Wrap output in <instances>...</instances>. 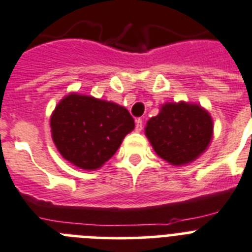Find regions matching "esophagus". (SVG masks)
I'll use <instances>...</instances> for the list:
<instances>
[{"label":"esophagus","mask_w":252,"mask_h":252,"mask_svg":"<svg viewBox=\"0 0 252 252\" xmlns=\"http://www.w3.org/2000/svg\"><path fill=\"white\" fill-rule=\"evenodd\" d=\"M144 128V123L142 119H136V132H141Z\"/></svg>","instance_id":"obj_1"}]
</instances>
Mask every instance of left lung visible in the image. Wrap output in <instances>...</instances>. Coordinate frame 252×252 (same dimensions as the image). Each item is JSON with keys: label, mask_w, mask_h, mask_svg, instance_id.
Listing matches in <instances>:
<instances>
[{"label": "left lung", "mask_w": 252, "mask_h": 252, "mask_svg": "<svg viewBox=\"0 0 252 252\" xmlns=\"http://www.w3.org/2000/svg\"><path fill=\"white\" fill-rule=\"evenodd\" d=\"M145 133L155 153L172 165L195 160L211 142V115L194 103H165L151 118Z\"/></svg>", "instance_id": "obj_1"}]
</instances>
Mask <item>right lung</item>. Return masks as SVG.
Returning <instances> with one entry per match:
<instances>
[{"mask_svg":"<svg viewBox=\"0 0 252 252\" xmlns=\"http://www.w3.org/2000/svg\"><path fill=\"white\" fill-rule=\"evenodd\" d=\"M52 137L63 158L81 169H97L115 154L134 128L126 107L72 93L59 102L50 119Z\"/></svg>","mask_w":252,"mask_h":252,"instance_id":"1","label":"right lung"}]
</instances>
